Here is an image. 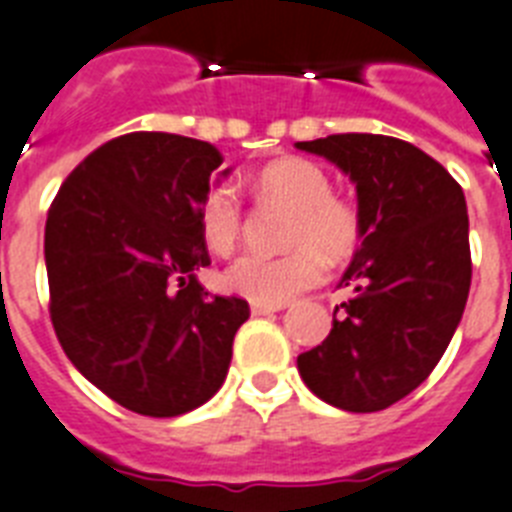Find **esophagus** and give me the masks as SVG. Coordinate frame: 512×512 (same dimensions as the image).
<instances>
[{
	"instance_id": "34e87169",
	"label": "esophagus",
	"mask_w": 512,
	"mask_h": 512,
	"mask_svg": "<svg viewBox=\"0 0 512 512\" xmlns=\"http://www.w3.org/2000/svg\"><path fill=\"white\" fill-rule=\"evenodd\" d=\"M252 315L263 317V315H273V312H278V309H283V304H260V302H252Z\"/></svg>"
}]
</instances>
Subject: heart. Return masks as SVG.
I'll return each mask as SVG.
<instances>
[{
    "label": "heart",
    "instance_id": "obj_1",
    "mask_svg": "<svg viewBox=\"0 0 512 512\" xmlns=\"http://www.w3.org/2000/svg\"><path fill=\"white\" fill-rule=\"evenodd\" d=\"M255 192L270 203L294 208L283 255H244L226 270V286L249 302L286 304L325 281V257L349 260L364 236L362 208L333 195V179L320 163L281 158L255 176ZM200 234L210 252L229 255L242 236L244 210L239 192L218 184L200 205Z\"/></svg>",
    "mask_w": 512,
    "mask_h": 512
}]
</instances>
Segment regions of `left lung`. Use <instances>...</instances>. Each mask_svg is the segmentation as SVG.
<instances>
[{"label":"left lung","mask_w":512,"mask_h":512,"mask_svg":"<svg viewBox=\"0 0 512 512\" xmlns=\"http://www.w3.org/2000/svg\"><path fill=\"white\" fill-rule=\"evenodd\" d=\"M296 148L349 174L364 216L362 247L341 278L354 296L296 367L336 409H388L427 380L463 317L471 289L466 197L442 163L398 137L349 132Z\"/></svg>","instance_id":"8db88e82"}]
</instances>
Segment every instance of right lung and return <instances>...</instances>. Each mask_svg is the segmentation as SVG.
I'll return each mask as SVG.
<instances>
[{"instance_id": "right-lung-1", "label": "right lung", "mask_w": 512, "mask_h": 512, "mask_svg": "<svg viewBox=\"0 0 512 512\" xmlns=\"http://www.w3.org/2000/svg\"><path fill=\"white\" fill-rule=\"evenodd\" d=\"M223 156L169 132H130L72 171L44 236L54 333L77 372L143 416H179L218 393L239 296H210L200 205ZM229 169L223 171V176Z\"/></svg>"}]
</instances>
